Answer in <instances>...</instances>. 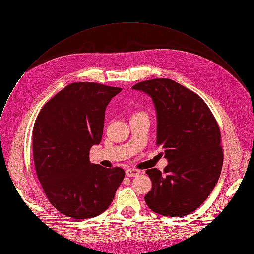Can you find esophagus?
Returning <instances> with one entry per match:
<instances>
[{"mask_svg": "<svg viewBox=\"0 0 254 254\" xmlns=\"http://www.w3.org/2000/svg\"><path fill=\"white\" fill-rule=\"evenodd\" d=\"M126 175L127 177H138L140 175V171L137 168H128L126 171Z\"/></svg>", "mask_w": 254, "mask_h": 254, "instance_id": "1", "label": "esophagus"}]
</instances>
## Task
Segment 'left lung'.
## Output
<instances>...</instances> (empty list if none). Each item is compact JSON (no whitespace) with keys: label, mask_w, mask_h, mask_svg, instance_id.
<instances>
[{"label":"left lung","mask_w":254,"mask_h":254,"mask_svg":"<svg viewBox=\"0 0 254 254\" xmlns=\"http://www.w3.org/2000/svg\"><path fill=\"white\" fill-rule=\"evenodd\" d=\"M153 100L157 113L156 145L168 164L163 173L149 168L152 189L148 207L164 216L196 210L215 187L224 162L221 129L199 95L170 78H154L132 86Z\"/></svg>","instance_id":"8db88e82"}]
</instances>
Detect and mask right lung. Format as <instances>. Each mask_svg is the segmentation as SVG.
Masks as SVG:
<instances>
[{
	"mask_svg": "<svg viewBox=\"0 0 254 254\" xmlns=\"http://www.w3.org/2000/svg\"><path fill=\"white\" fill-rule=\"evenodd\" d=\"M121 88L72 82L41 109L32 129V151L42 188L58 211L90 218L105 211L125 179L122 167L90 162L102 140L106 106Z\"/></svg>",
	"mask_w": 254,
	"mask_h": 254,
	"instance_id": "obj_1",
	"label": "right lung"
}]
</instances>
